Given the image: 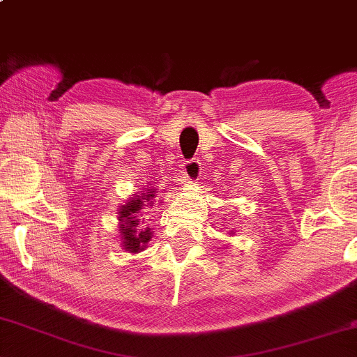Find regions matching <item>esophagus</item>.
<instances>
[{"label": "esophagus", "instance_id": "esophagus-1", "mask_svg": "<svg viewBox=\"0 0 357 357\" xmlns=\"http://www.w3.org/2000/svg\"><path fill=\"white\" fill-rule=\"evenodd\" d=\"M182 170L183 175H185L187 180H197L200 177V172H202V164L199 158H190V160H183L182 162Z\"/></svg>", "mask_w": 357, "mask_h": 357}]
</instances>
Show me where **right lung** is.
Masks as SVG:
<instances>
[{
    "mask_svg": "<svg viewBox=\"0 0 357 357\" xmlns=\"http://www.w3.org/2000/svg\"><path fill=\"white\" fill-rule=\"evenodd\" d=\"M155 188H149L147 193H142V197H135L127 205H122L121 212H119V222H121V235L124 240L126 252L137 253L145 248V243L152 238L151 228H137L140 225V217H142V206L145 202L151 204ZM152 205V204H151ZM144 223V222H142Z\"/></svg>",
    "mask_w": 357,
    "mask_h": 357,
    "instance_id": "add662e5",
    "label": "right lung"
}]
</instances>
